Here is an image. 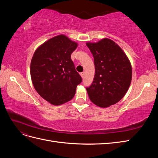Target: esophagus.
I'll return each mask as SVG.
<instances>
[{"instance_id":"1","label":"esophagus","mask_w":158,"mask_h":158,"mask_svg":"<svg viewBox=\"0 0 158 158\" xmlns=\"http://www.w3.org/2000/svg\"><path fill=\"white\" fill-rule=\"evenodd\" d=\"M80 74V76H81V77H82V78H83L84 76V73H81Z\"/></svg>"}]
</instances>
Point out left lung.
<instances>
[{
  "label": "left lung",
  "mask_w": 158,
  "mask_h": 158,
  "mask_svg": "<svg viewBox=\"0 0 158 158\" xmlns=\"http://www.w3.org/2000/svg\"><path fill=\"white\" fill-rule=\"evenodd\" d=\"M92 52L95 76L86 88L89 99L103 108L118 102L125 96L132 80V66L127 56L115 42L104 38L86 44Z\"/></svg>",
  "instance_id": "obj_1"
}]
</instances>
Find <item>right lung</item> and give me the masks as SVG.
I'll use <instances>...</instances> for the list:
<instances>
[{"label":"right lung","mask_w":158,"mask_h":158,"mask_svg":"<svg viewBox=\"0 0 158 158\" xmlns=\"http://www.w3.org/2000/svg\"><path fill=\"white\" fill-rule=\"evenodd\" d=\"M77 46V43L59 35L44 43L33 55L30 74L33 86L41 97L54 106L73 99L82 82L71 60Z\"/></svg>","instance_id":"add662e5"}]
</instances>
